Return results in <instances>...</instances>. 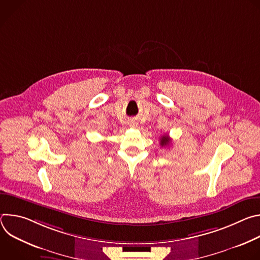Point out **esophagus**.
Segmentation results:
<instances>
[{"label": "esophagus", "mask_w": 260, "mask_h": 260, "mask_svg": "<svg viewBox=\"0 0 260 260\" xmlns=\"http://www.w3.org/2000/svg\"><path fill=\"white\" fill-rule=\"evenodd\" d=\"M133 125H135V124H133Z\"/></svg>", "instance_id": "1"}]
</instances>
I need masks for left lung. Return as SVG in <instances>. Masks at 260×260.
I'll return each instance as SVG.
<instances>
[{"instance_id":"left-lung-1","label":"left lung","mask_w":260,"mask_h":260,"mask_svg":"<svg viewBox=\"0 0 260 260\" xmlns=\"http://www.w3.org/2000/svg\"><path fill=\"white\" fill-rule=\"evenodd\" d=\"M170 142H171V139H170L169 135L161 136V138H160V145H161V147L168 146L170 144Z\"/></svg>"}]
</instances>
